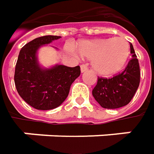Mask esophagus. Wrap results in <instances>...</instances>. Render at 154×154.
I'll list each match as a JSON object with an SVG mask.
<instances>
[{
	"instance_id": "obj_1",
	"label": "esophagus",
	"mask_w": 154,
	"mask_h": 154,
	"mask_svg": "<svg viewBox=\"0 0 154 154\" xmlns=\"http://www.w3.org/2000/svg\"><path fill=\"white\" fill-rule=\"evenodd\" d=\"M87 70H88V68H87V65L86 64H82L80 66V71H81V73H84V72H86Z\"/></svg>"
}]
</instances>
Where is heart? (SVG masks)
<instances>
[{"label": "heart", "instance_id": "1", "mask_svg": "<svg viewBox=\"0 0 154 154\" xmlns=\"http://www.w3.org/2000/svg\"><path fill=\"white\" fill-rule=\"evenodd\" d=\"M70 51H74L72 48ZM80 56L92 59L95 71L103 75L119 72L127 62L130 49L127 41L122 38L84 40L77 45Z\"/></svg>", "mask_w": 154, "mask_h": 154}]
</instances>
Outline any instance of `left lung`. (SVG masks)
Returning <instances> with one entry per match:
<instances>
[{"mask_svg":"<svg viewBox=\"0 0 154 154\" xmlns=\"http://www.w3.org/2000/svg\"><path fill=\"white\" fill-rule=\"evenodd\" d=\"M130 54L132 58L121 74L110 79H98L97 85L92 90V96L103 108L117 109L125 106L137 91L140 72L139 62L131 43Z\"/></svg>","mask_w":154,"mask_h":154,"instance_id":"1","label":"left lung"}]
</instances>
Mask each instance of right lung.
Segmentation results:
<instances>
[{"mask_svg":"<svg viewBox=\"0 0 154 154\" xmlns=\"http://www.w3.org/2000/svg\"><path fill=\"white\" fill-rule=\"evenodd\" d=\"M59 38L60 36L49 35L33 39L21 49L18 56L14 74L16 89L21 98L37 109L47 110L60 106L68 97L72 83L80 74V66L69 68L56 64L44 68L40 65L39 49Z\"/></svg>","mask_w":154,"mask_h":154,"instance_id":"add662e5","label":"right lung"}]
</instances>
